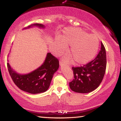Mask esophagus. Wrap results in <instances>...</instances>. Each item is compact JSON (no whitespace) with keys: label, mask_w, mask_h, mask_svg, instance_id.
<instances>
[{"label":"esophagus","mask_w":121,"mask_h":121,"mask_svg":"<svg viewBox=\"0 0 121 121\" xmlns=\"http://www.w3.org/2000/svg\"><path fill=\"white\" fill-rule=\"evenodd\" d=\"M59 64H60V65L61 66V67H62V66H63V65H67V64L64 63L63 62L62 60L59 61Z\"/></svg>","instance_id":"34e87169"}]
</instances>
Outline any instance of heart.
Segmentation results:
<instances>
[{
  "label": "heart",
  "instance_id": "1",
  "mask_svg": "<svg viewBox=\"0 0 121 121\" xmlns=\"http://www.w3.org/2000/svg\"><path fill=\"white\" fill-rule=\"evenodd\" d=\"M99 39L95 35H89L85 31L75 28H68L56 41L55 47L57 53H62L70 46V55L65 57L67 61L72 60L76 64H85L90 61L96 53Z\"/></svg>",
  "mask_w": 121,
  "mask_h": 121
}]
</instances>
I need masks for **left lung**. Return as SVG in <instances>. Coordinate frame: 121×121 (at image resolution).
Listing matches in <instances>:
<instances>
[{
  "label": "left lung",
  "instance_id": "left-lung-1",
  "mask_svg": "<svg viewBox=\"0 0 121 121\" xmlns=\"http://www.w3.org/2000/svg\"><path fill=\"white\" fill-rule=\"evenodd\" d=\"M100 52L94 60L83 66L72 67L74 79L69 82L71 90L78 93H89L102 82L106 68L105 48L101 42Z\"/></svg>",
  "mask_w": 121,
  "mask_h": 121
}]
</instances>
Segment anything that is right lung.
<instances>
[{
	"mask_svg": "<svg viewBox=\"0 0 121 121\" xmlns=\"http://www.w3.org/2000/svg\"><path fill=\"white\" fill-rule=\"evenodd\" d=\"M33 26L45 27L43 25L35 24L29 26L27 28ZM7 66L11 79L20 89L36 94L45 92L49 88L53 74L59 68V60L51 53H48L43 63L36 70L26 74H20L15 72L9 63Z\"/></svg>",
	"mask_w": 121,
	"mask_h": 121,
	"instance_id": "right-lung-1",
	"label": "right lung"
}]
</instances>
